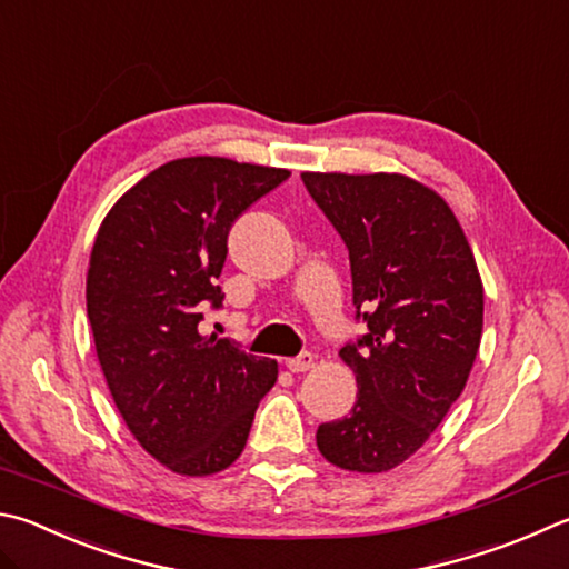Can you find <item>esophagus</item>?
I'll return each mask as SVG.
<instances>
[{
	"instance_id": "esophagus-1",
	"label": "esophagus",
	"mask_w": 569,
	"mask_h": 569,
	"mask_svg": "<svg viewBox=\"0 0 569 569\" xmlns=\"http://www.w3.org/2000/svg\"><path fill=\"white\" fill-rule=\"evenodd\" d=\"M286 368L291 373H306L313 368V353H301L298 358H286Z\"/></svg>"
}]
</instances>
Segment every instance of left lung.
Here are the masks:
<instances>
[{"label":"left lung","mask_w":569,"mask_h":569,"mask_svg":"<svg viewBox=\"0 0 569 569\" xmlns=\"http://www.w3.org/2000/svg\"><path fill=\"white\" fill-rule=\"evenodd\" d=\"M301 179L348 246L353 303L368 323L338 353L356 376V406L318 426V450L340 470L388 472L432 436L468 383L482 336L478 263L448 201L406 173Z\"/></svg>","instance_id":"1"}]
</instances>
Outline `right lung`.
Returning <instances> with one entry per match:
<instances>
[{
    "instance_id": "add662e5",
    "label": "right lung",
    "mask_w": 569,
    "mask_h": 569,
    "mask_svg": "<svg viewBox=\"0 0 569 569\" xmlns=\"http://www.w3.org/2000/svg\"><path fill=\"white\" fill-rule=\"evenodd\" d=\"M288 169L186 157L153 169L99 226L87 273L97 358L123 422L163 468L189 478L241 456L278 363L203 336L231 223Z\"/></svg>"
}]
</instances>
